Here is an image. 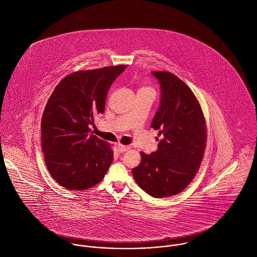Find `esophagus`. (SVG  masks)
Listing matches in <instances>:
<instances>
[{
	"mask_svg": "<svg viewBox=\"0 0 257 257\" xmlns=\"http://www.w3.org/2000/svg\"><path fill=\"white\" fill-rule=\"evenodd\" d=\"M129 150V147L128 146H125V145H122V144H119L118 145V151L120 152V153H124V152H126V151H128Z\"/></svg>",
	"mask_w": 257,
	"mask_h": 257,
	"instance_id": "1",
	"label": "esophagus"
}]
</instances>
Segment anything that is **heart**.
<instances>
[{
	"instance_id": "heart-1",
	"label": "heart",
	"mask_w": 257,
	"mask_h": 257,
	"mask_svg": "<svg viewBox=\"0 0 257 257\" xmlns=\"http://www.w3.org/2000/svg\"><path fill=\"white\" fill-rule=\"evenodd\" d=\"M140 90H146V91H151V92H153V90L151 89V88H148V87H145V88H142V89H140Z\"/></svg>"
}]
</instances>
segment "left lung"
Here are the masks:
<instances>
[{
	"label": "left lung",
	"mask_w": 257,
	"mask_h": 257,
	"mask_svg": "<svg viewBox=\"0 0 257 257\" xmlns=\"http://www.w3.org/2000/svg\"><path fill=\"white\" fill-rule=\"evenodd\" d=\"M151 73L161 89L151 127L162 139L157 151L141 152L132 174L146 193L163 198L181 192L196 175L206 145V124L198 100L182 80L169 72Z\"/></svg>",
	"instance_id": "left-lung-1"
}]
</instances>
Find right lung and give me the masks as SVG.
I'll use <instances>...</instances> for the list:
<instances>
[{
	"label": "right lung",
	"mask_w": 257,
	"mask_h": 257,
	"mask_svg": "<svg viewBox=\"0 0 257 257\" xmlns=\"http://www.w3.org/2000/svg\"><path fill=\"white\" fill-rule=\"evenodd\" d=\"M125 65L78 71L65 77L50 96L42 116V150L52 177L69 190L98 184L113 161L106 141L93 134L111 84Z\"/></svg>",
	"instance_id": "obj_1"
}]
</instances>
